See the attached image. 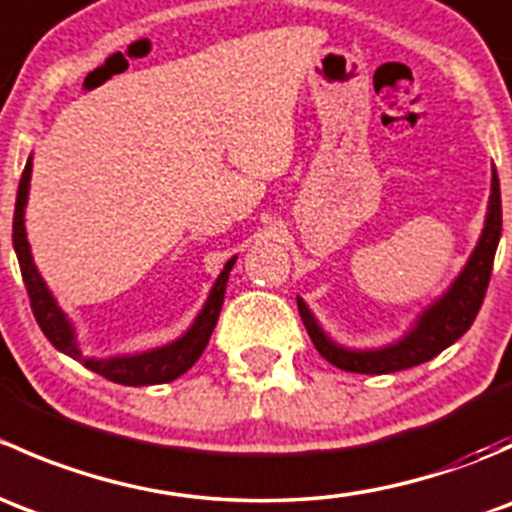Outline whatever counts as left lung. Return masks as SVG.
Masks as SVG:
<instances>
[{"label": "left lung", "instance_id": "8db88e82", "mask_svg": "<svg viewBox=\"0 0 512 512\" xmlns=\"http://www.w3.org/2000/svg\"><path fill=\"white\" fill-rule=\"evenodd\" d=\"M500 227H503V208H500V183L498 173L493 168V180H490V200L488 215H485L483 232L480 240L468 257L466 267L461 275L453 280V285L441 294L433 304H428L416 319L414 327L399 339L381 349H347L339 347L337 342L324 334L314 314L304 304L302 297H297L299 317L307 327L309 339L314 342L317 352L344 371H356V374H391V371L411 369V366L431 361L446 347H451L456 339L471 329L476 319L480 304H483L485 289L490 282V270H493L495 250H498Z\"/></svg>", "mask_w": 512, "mask_h": 512}]
</instances>
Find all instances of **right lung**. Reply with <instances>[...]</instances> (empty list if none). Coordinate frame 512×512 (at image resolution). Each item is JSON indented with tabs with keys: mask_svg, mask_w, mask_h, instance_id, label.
<instances>
[{
	"mask_svg": "<svg viewBox=\"0 0 512 512\" xmlns=\"http://www.w3.org/2000/svg\"><path fill=\"white\" fill-rule=\"evenodd\" d=\"M29 180H32V156H29L27 165H24L22 180H19L17 205H14L12 240H14V252H17L19 267H22L24 285H27V292H29V302H32V312L36 322H39L41 332H44V337L49 339L61 354L81 361L86 369L96 371V374L106 376L108 381H116V384H123V386L168 384V381L178 379L180 374H185V371L200 359V354L205 352V347H208L210 334H213L215 324H218V317H220V309H223L227 277H230V270L232 265H235L237 257H232V260L225 262L223 272H220V277L215 280L213 289H210L203 309H200V314L195 317V322L190 324V329L183 334V337L165 344V347L151 349V352L108 356V359H91V356H84V352L79 349L74 324H71L69 317L61 312L54 294L49 292V287H46V282L41 280L39 270H36L34 265L32 247H29V240H27V227H24V208H27V198H29Z\"/></svg>",
	"mask_w": 512,
	"mask_h": 512,
	"instance_id": "add662e5",
	"label": "right lung"
}]
</instances>
